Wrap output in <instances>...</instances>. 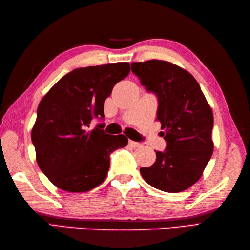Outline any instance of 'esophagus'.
<instances>
[{
    "label": "esophagus",
    "instance_id": "obj_1",
    "mask_svg": "<svg viewBox=\"0 0 250 250\" xmlns=\"http://www.w3.org/2000/svg\"><path fill=\"white\" fill-rule=\"evenodd\" d=\"M129 145H130L131 146H133V148H139V146H142V145H140L139 143L133 142V140H130V142H129Z\"/></svg>",
    "mask_w": 250,
    "mask_h": 250
}]
</instances>
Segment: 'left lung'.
I'll return each mask as SVG.
<instances>
[{
  "mask_svg": "<svg viewBox=\"0 0 250 250\" xmlns=\"http://www.w3.org/2000/svg\"><path fill=\"white\" fill-rule=\"evenodd\" d=\"M132 72L158 98L156 120L165 130V152L142 168L144 180L158 190L178 193L203 175L213 153V113L197 81L188 70L164 60L131 64Z\"/></svg>",
  "mask_w": 250,
  "mask_h": 250,
  "instance_id": "8db88e82",
  "label": "left lung"
}]
</instances>
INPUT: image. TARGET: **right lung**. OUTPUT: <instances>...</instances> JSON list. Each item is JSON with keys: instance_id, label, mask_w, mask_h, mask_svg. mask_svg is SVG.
Here are the masks:
<instances>
[{"instance_id": "add662e5", "label": "right lung", "mask_w": 250, "mask_h": 250, "mask_svg": "<svg viewBox=\"0 0 250 250\" xmlns=\"http://www.w3.org/2000/svg\"><path fill=\"white\" fill-rule=\"evenodd\" d=\"M130 73L127 62L76 68L40 101L31 130L38 166L56 187L86 192L104 182L111 153L127 138L108 135L95 117L104 118V101L114 85Z\"/></svg>"}]
</instances>
